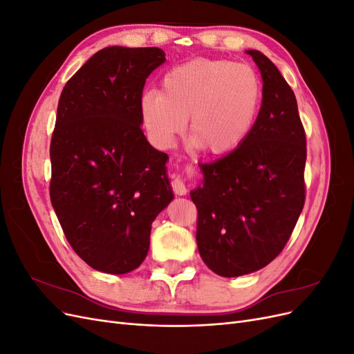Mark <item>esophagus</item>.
I'll list each match as a JSON object with an SVG mask.
<instances>
[{"instance_id": "1", "label": "esophagus", "mask_w": 354, "mask_h": 354, "mask_svg": "<svg viewBox=\"0 0 354 354\" xmlns=\"http://www.w3.org/2000/svg\"><path fill=\"white\" fill-rule=\"evenodd\" d=\"M173 190H174V194L178 196H185L187 194V187L185 185V181L181 178L173 180Z\"/></svg>"}]
</instances>
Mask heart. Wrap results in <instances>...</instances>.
Segmentation results:
<instances>
[{
  "mask_svg": "<svg viewBox=\"0 0 354 354\" xmlns=\"http://www.w3.org/2000/svg\"><path fill=\"white\" fill-rule=\"evenodd\" d=\"M263 99L261 80L251 66L217 59H194L171 68L160 90L142 99V125L159 146L185 133L190 145L211 156L241 146L251 133Z\"/></svg>",
  "mask_w": 354,
  "mask_h": 354,
  "instance_id": "1",
  "label": "heart"
}]
</instances>
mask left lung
Instances as JSON below:
<instances>
[{"instance_id": "obj_1", "label": "left lung", "mask_w": 354, "mask_h": 354, "mask_svg": "<svg viewBox=\"0 0 354 354\" xmlns=\"http://www.w3.org/2000/svg\"><path fill=\"white\" fill-rule=\"evenodd\" d=\"M263 80V100L248 137L233 152L199 164L201 259L223 277L263 269L281 254L304 207L306 134L295 94L272 60L246 50Z\"/></svg>"}]
</instances>
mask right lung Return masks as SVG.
<instances>
[{
	"label": "right lung",
	"mask_w": 354,
	"mask_h": 354,
	"mask_svg": "<svg viewBox=\"0 0 354 354\" xmlns=\"http://www.w3.org/2000/svg\"><path fill=\"white\" fill-rule=\"evenodd\" d=\"M165 62L156 47H106L63 88L50 145V199L73 251L94 270L133 272L173 201L168 155L146 140L140 99Z\"/></svg>",
	"instance_id": "right-lung-1"
}]
</instances>
